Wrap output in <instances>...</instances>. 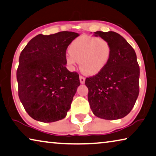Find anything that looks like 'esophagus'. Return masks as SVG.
Instances as JSON below:
<instances>
[{"mask_svg": "<svg viewBox=\"0 0 156 156\" xmlns=\"http://www.w3.org/2000/svg\"><path fill=\"white\" fill-rule=\"evenodd\" d=\"M79 78H80V82L81 84H84L85 82V78L83 77V76H80V77H79Z\"/></svg>", "mask_w": 156, "mask_h": 156, "instance_id": "1", "label": "esophagus"}]
</instances>
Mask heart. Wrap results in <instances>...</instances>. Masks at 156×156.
<instances>
[{
    "label": "heart",
    "mask_w": 156,
    "mask_h": 156,
    "mask_svg": "<svg viewBox=\"0 0 156 156\" xmlns=\"http://www.w3.org/2000/svg\"><path fill=\"white\" fill-rule=\"evenodd\" d=\"M69 51L65 61L69 67L73 68L78 62L83 73L93 76L107 66L112 54V47L104 38L81 36L71 43Z\"/></svg>",
    "instance_id": "1"
}]
</instances>
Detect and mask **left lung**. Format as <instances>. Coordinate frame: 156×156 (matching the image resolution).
<instances>
[{
    "mask_svg": "<svg viewBox=\"0 0 156 156\" xmlns=\"http://www.w3.org/2000/svg\"><path fill=\"white\" fill-rule=\"evenodd\" d=\"M112 47L109 62L96 76L86 78L88 101L94 115L106 120L126 116L139 95L140 66L137 55L127 41L115 32L96 31Z\"/></svg>",
    "mask_w": 156,
    "mask_h": 156,
    "instance_id": "obj_1",
    "label": "left lung"
}]
</instances>
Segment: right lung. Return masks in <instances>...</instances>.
Here are the masks:
<instances>
[{
    "mask_svg": "<svg viewBox=\"0 0 156 156\" xmlns=\"http://www.w3.org/2000/svg\"><path fill=\"white\" fill-rule=\"evenodd\" d=\"M78 36L68 31L39 34L21 51L16 71L19 97L34 120L51 123L67 115L80 83L78 73L65 66L66 51Z\"/></svg>",
    "mask_w": 156,
    "mask_h": 156,
    "instance_id": "right-lung-1",
    "label": "right lung"
}]
</instances>
